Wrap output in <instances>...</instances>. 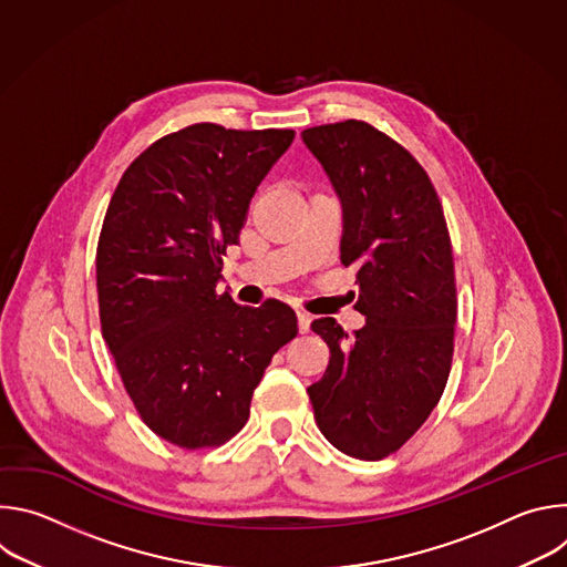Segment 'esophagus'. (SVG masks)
<instances>
[{
    "label": "esophagus",
    "instance_id": "esophagus-1",
    "mask_svg": "<svg viewBox=\"0 0 567 567\" xmlns=\"http://www.w3.org/2000/svg\"><path fill=\"white\" fill-rule=\"evenodd\" d=\"M296 318H298V332H300V334L309 332L311 316H309V313H305V311H296Z\"/></svg>",
    "mask_w": 567,
    "mask_h": 567
}]
</instances>
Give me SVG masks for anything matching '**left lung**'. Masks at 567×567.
Returning a JSON list of instances; mask_svg holds the SVG:
<instances>
[{
  "label": "left lung",
  "mask_w": 567,
  "mask_h": 567,
  "mask_svg": "<svg viewBox=\"0 0 567 567\" xmlns=\"http://www.w3.org/2000/svg\"><path fill=\"white\" fill-rule=\"evenodd\" d=\"M343 210L341 265L357 267L365 316L350 339L334 318L311 330L330 365L307 388L320 433L359 460L415 435L444 392L457 318L451 237L437 193L396 141L363 121L302 130Z\"/></svg>",
  "instance_id": "8db88e82"
}]
</instances>
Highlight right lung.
Listing matches in <instances>:
<instances>
[{"label":"right lung","instance_id":"add662e5","mask_svg":"<svg viewBox=\"0 0 567 567\" xmlns=\"http://www.w3.org/2000/svg\"><path fill=\"white\" fill-rule=\"evenodd\" d=\"M293 136L197 123L143 150L112 195L96 251L103 339L141 420L182 449L245 426L271 357L298 334L289 305L217 293L221 256Z\"/></svg>","mask_w":567,"mask_h":567}]
</instances>
